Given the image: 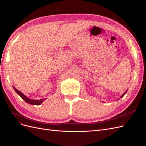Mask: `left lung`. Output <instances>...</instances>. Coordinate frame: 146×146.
Masks as SVG:
<instances>
[{"mask_svg":"<svg viewBox=\"0 0 146 146\" xmlns=\"http://www.w3.org/2000/svg\"><path fill=\"white\" fill-rule=\"evenodd\" d=\"M127 91H125V92H124V93H123V94H122V96H121V98H122V97H123V96H124V95L125 94V93H126V92H127Z\"/></svg>","mask_w":146,"mask_h":146,"instance_id":"1","label":"left lung"}]
</instances>
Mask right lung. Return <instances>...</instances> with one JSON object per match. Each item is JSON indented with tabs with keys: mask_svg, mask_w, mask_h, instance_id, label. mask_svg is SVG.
Returning <instances> with one entry per match:
<instances>
[{
	"mask_svg": "<svg viewBox=\"0 0 146 146\" xmlns=\"http://www.w3.org/2000/svg\"><path fill=\"white\" fill-rule=\"evenodd\" d=\"M13 88H14V90H15V91L16 92V93L17 94H19L21 98L23 99L24 100H25L26 102L29 104H31V105H41L42 102L44 100H45L46 99H40V100H33V99H30L29 98H28L27 97H26L24 94H23L22 92L19 91L17 90L16 88L15 87L13 86Z\"/></svg>",
	"mask_w": 146,
	"mask_h": 146,
	"instance_id": "right-lung-1",
	"label": "right lung"
}]
</instances>
